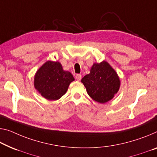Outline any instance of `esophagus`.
Listing matches in <instances>:
<instances>
[{
    "label": "esophagus",
    "mask_w": 157,
    "mask_h": 157,
    "mask_svg": "<svg viewBox=\"0 0 157 157\" xmlns=\"http://www.w3.org/2000/svg\"><path fill=\"white\" fill-rule=\"evenodd\" d=\"M81 74H76V76H75V78H76V79L78 81H81Z\"/></svg>",
    "instance_id": "obj_1"
}]
</instances>
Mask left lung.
<instances>
[{
  "instance_id": "1",
  "label": "left lung",
  "mask_w": 157,
  "mask_h": 157,
  "mask_svg": "<svg viewBox=\"0 0 157 157\" xmlns=\"http://www.w3.org/2000/svg\"><path fill=\"white\" fill-rule=\"evenodd\" d=\"M88 95L99 103L112 100L120 88V80L117 72L108 62L95 63L90 72L81 79Z\"/></svg>"
}]
</instances>
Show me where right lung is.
<instances>
[{"label":"right lung","instance_id":"obj_1","mask_svg":"<svg viewBox=\"0 0 157 157\" xmlns=\"http://www.w3.org/2000/svg\"><path fill=\"white\" fill-rule=\"evenodd\" d=\"M73 81V75L63 70L59 62L48 61L36 73L34 87L43 98L48 100H57L66 93Z\"/></svg>","mask_w":157,"mask_h":157}]
</instances>
